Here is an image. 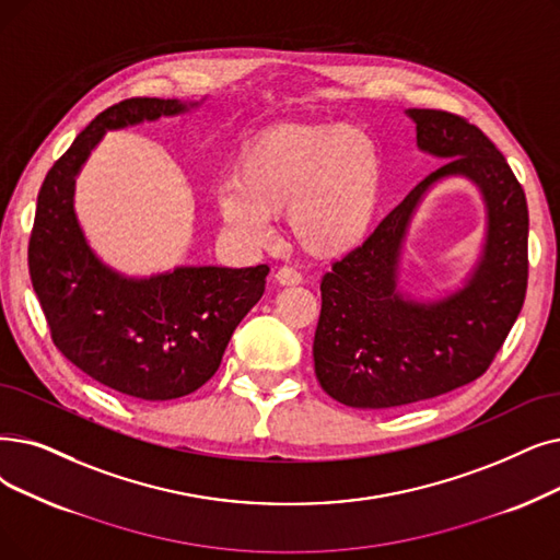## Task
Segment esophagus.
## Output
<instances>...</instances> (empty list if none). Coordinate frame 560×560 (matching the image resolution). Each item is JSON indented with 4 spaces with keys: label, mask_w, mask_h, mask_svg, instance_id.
<instances>
[{
    "label": "esophagus",
    "mask_w": 560,
    "mask_h": 560,
    "mask_svg": "<svg viewBox=\"0 0 560 560\" xmlns=\"http://www.w3.org/2000/svg\"><path fill=\"white\" fill-rule=\"evenodd\" d=\"M275 279L281 283V285H300L302 283V275L298 270H293V267H279Z\"/></svg>",
    "instance_id": "esophagus-1"
}]
</instances>
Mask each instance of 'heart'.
Here are the masks:
<instances>
[{
    "mask_svg": "<svg viewBox=\"0 0 560 560\" xmlns=\"http://www.w3.org/2000/svg\"><path fill=\"white\" fill-rule=\"evenodd\" d=\"M382 199L375 139L348 124H277L242 145L235 180L217 189V212L237 237L262 245L272 214L313 258H340L369 237Z\"/></svg>",
    "mask_w": 560,
    "mask_h": 560,
    "instance_id": "b5f03b06",
    "label": "heart"
}]
</instances>
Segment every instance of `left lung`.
Segmentation results:
<instances>
[{"instance_id":"8db88e82","label":"left lung","mask_w":560,"mask_h":560,"mask_svg":"<svg viewBox=\"0 0 560 560\" xmlns=\"http://www.w3.org/2000/svg\"><path fill=\"white\" fill-rule=\"evenodd\" d=\"M405 114L417 124L419 151L444 164L320 283L315 377L334 400L359 409L428 400L480 377L526 295L528 208L513 168L465 118L442 109ZM448 177H467L481 191L486 237L463 283L440 301L421 303L399 288L401 249L427 191Z\"/></svg>"}]
</instances>
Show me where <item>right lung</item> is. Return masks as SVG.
<instances>
[{"label": "right lung", "instance_id": "1", "mask_svg": "<svg viewBox=\"0 0 560 560\" xmlns=\"http://www.w3.org/2000/svg\"><path fill=\"white\" fill-rule=\"evenodd\" d=\"M199 105L130 98L105 109L38 191L30 275L55 346L95 382L139 400L183 398L217 373L235 327L262 298L270 267L178 265L151 277L120 275L91 249L80 226L75 178L109 130Z\"/></svg>", "mask_w": 560, "mask_h": 560}]
</instances>
